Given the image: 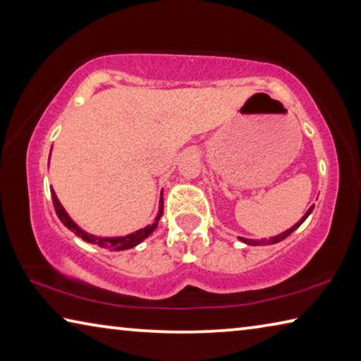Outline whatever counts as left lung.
<instances>
[{
    "label": "left lung",
    "mask_w": 361,
    "mask_h": 361,
    "mask_svg": "<svg viewBox=\"0 0 361 361\" xmlns=\"http://www.w3.org/2000/svg\"><path fill=\"white\" fill-rule=\"evenodd\" d=\"M312 210H314V205L310 207V209L305 212V215L299 219V221L295 224V226H291L290 229H286L285 232H282V234H279V235H276V237H271V239H261V240H255V239H245V237H239V239L243 242V243H247V245H272V243H277V242H282L283 239H286V237H288L293 231H296L299 226H301L304 221H305V218H307L310 213H312Z\"/></svg>",
    "instance_id": "obj_1"
}]
</instances>
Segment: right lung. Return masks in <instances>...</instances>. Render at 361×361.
Wrapping results in <instances>:
<instances>
[{"label": "right lung", "instance_id": "1", "mask_svg": "<svg viewBox=\"0 0 361 361\" xmlns=\"http://www.w3.org/2000/svg\"><path fill=\"white\" fill-rule=\"evenodd\" d=\"M51 194H52V202H54V209H56L57 216L60 218V221H62L66 226V228L75 232L78 237H81L82 240L89 242V243H95V245L103 247V248H108V250H111V252H121V250H129V248H133L135 245H138L140 242H143L146 237H149L152 234V231L157 228V223H159V219H161L162 212H164V199H162V194H161V200H159V212H157V216L154 218V223L149 224V226H146V228H143V229H138L135 232H132V234H129V235L97 237V235L89 234V232L82 231L75 221H73L68 213L65 212L62 204L59 202L57 195H56V192H54L52 188H51Z\"/></svg>", "mask_w": 361, "mask_h": 361}]
</instances>
